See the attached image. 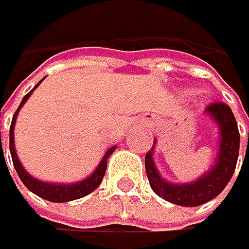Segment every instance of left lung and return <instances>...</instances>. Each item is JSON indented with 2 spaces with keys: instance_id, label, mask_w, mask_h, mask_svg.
<instances>
[{
  "instance_id": "obj_1",
  "label": "left lung",
  "mask_w": 249,
  "mask_h": 249,
  "mask_svg": "<svg viewBox=\"0 0 249 249\" xmlns=\"http://www.w3.org/2000/svg\"><path fill=\"white\" fill-rule=\"evenodd\" d=\"M206 114L213 117L215 122L218 123L221 139H220V151L218 160L215 162L212 170L199 178L198 181L192 184H170L159 176L154 167V162L151 159L153 148L149 149L145 156V168L146 176L151 189L156 195L170 201V203L185 207H195L199 204H204L207 201L218 196L226 187L228 182L231 181L234 175V170L239 159V148H240V134L237 127L235 117L232 114L231 107L223 103H211L206 107Z\"/></svg>"
}]
</instances>
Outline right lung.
<instances>
[{"mask_svg":"<svg viewBox=\"0 0 249 249\" xmlns=\"http://www.w3.org/2000/svg\"><path fill=\"white\" fill-rule=\"evenodd\" d=\"M43 81V79H42ZM40 81V82H42ZM38 82V84H40ZM37 84V86H38ZM36 86V87H37ZM34 87V89H36ZM34 89L31 90V92L23 98V101L18 106L17 112L14 114V118H12V123H10V139H9V146H10V156H12V162H14V167L17 170L18 176H20L21 182L26 185V187L32 192L36 193L37 196L43 198V199H48V201H54V203H65V201H73V199H78V198H82L89 195V193H92L98 185L101 184L103 178H104V173H106V167H107V159L109 156L114 153L115 146L109 148V151L104 154L101 163L98 165V168L95 170V173L92 176H89L87 179H84L81 182H76V184H48V182H42L38 181V179H34L31 175H28L24 168L21 167L20 160H18L17 157V153H15V146H14V126H15V118L18 115V110L21 109V106L26 103V100L29 98V95L34 92ZM0 143H1V134H0Z\"/></svg>","mask_w":249,"mask_h":249,"instance_id":"obj_1","label":"right lung"}]
</instances>
